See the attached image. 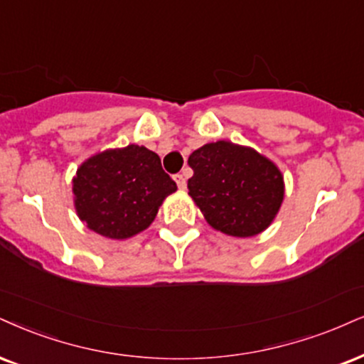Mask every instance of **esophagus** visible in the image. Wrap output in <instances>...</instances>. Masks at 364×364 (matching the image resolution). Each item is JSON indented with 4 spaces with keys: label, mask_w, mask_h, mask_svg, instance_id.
Returning <instances> with one entry per match:
<instances>
[{
    "label": "esophagus",
    "mask_w": 364,
    "mask_h": 364,
    "mask_svg": "<svg viewBox=\"0 0 364 364\" xmlns=\"http://www.w3.org/2000/svg\"><path fill=\"white\" fill-rule=\"evenodd\" d=\"M173 181L177 182V187L178 189H186V186H187V182H186V177H183L182 173H177V175H173Z\"/></svg>",
    "instance_id": "obj_1"
}]
</instances>
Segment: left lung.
<instances>
[{"mask_svg": "<svg viewBox=\"0 0 364 364\" xmlns=\"http://www.w3.org/2000/svg\"><path fill=\"white\" fill-rule=\"evenodd\" d=\"M189 196L210 228L250 237L273 223L285 196L280 168L255 148L219 140L189 156Z\"/></svg>", "mask_w": 364, "mask_h": 364, "instance_id": "obj_1", "label": "left lung"}]
</instances>
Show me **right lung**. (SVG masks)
<instances>
[{"mask_svg":"<svg viewBox=\"0 0 364 364\" xmlns=\"http://www.w3.org/2000/svg\"><path fill=\"white\" fill-rule=\"evenodd\" d=\"M177 183L145 146L109 148L89 156L73 178L74 208L80 221L109 240L145 231Z\"/></svg>","mask_w":364,"mask_h":364,"instance_id":"1","label":"right lung"}]
</instances>
